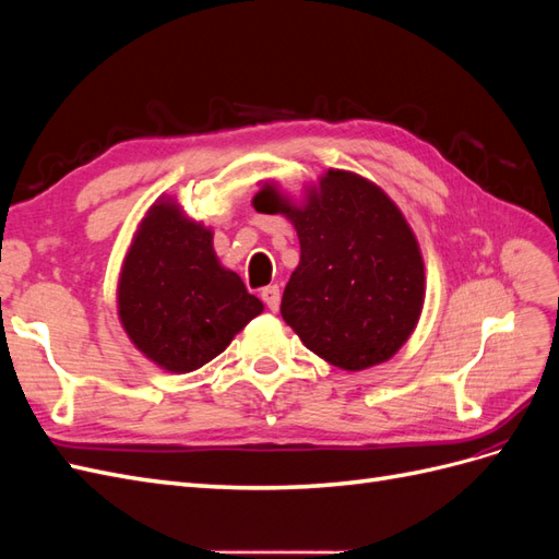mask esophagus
Masks as SVG:
<instances>
[{"instance_id":"1","label":"esophagus","mask_w":559,"mask_h":559,"mask_svg":"<svg viewBox=\"0 0 559 559\" xmlns=\"http://www.w3.org/2000/svg\"><path fill=\"white\" fill-rule=\"evenodd\" d=\"M261 298L267 306V310L277 312L280 310V286L277 284H270V286H263L261 289Z\"/></svg>"}]
</instances>
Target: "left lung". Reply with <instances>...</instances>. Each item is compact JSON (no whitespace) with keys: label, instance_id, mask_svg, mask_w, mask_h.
I'll use <instances>...</instances> for the list:
<instances>
[{"label":"left lung","instance_id":"left-lung-1","mask_svg":"<svg viewBox=\"0 0 559 559\" xmlns=\"http://www.w3.org/2000/svg\"><path fill=\"white\" fill-rule=\"evenodd\" d=\"M306 205L265 183L259 212L284 214L300 242V263L282 296V317L317 357L343 370L392 359L425 306L419 245L380 186L329 170Z\"/></svg>","mask_w":559,"mask_h":559}]
</instances>
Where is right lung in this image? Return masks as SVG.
Here are the masks:
<instances>
[{
    "label": "right lung",
    "mask_w": 559,
    "mask_h": 559,
    "mask_svg": "<svg viewBox=\"0 0 559 559\" xmlns=\"http://www.w3.org/2000/svg\"><path fill=\"white\" fill-rule=\"evenodd\" d=\"M261 312L240 275L218 263L210 228L183 216L175 200L146 212L118 280V317L146 359L191 373Z\"/></svg>",
    "instance_id": "obj_1"
}]
</instances>
